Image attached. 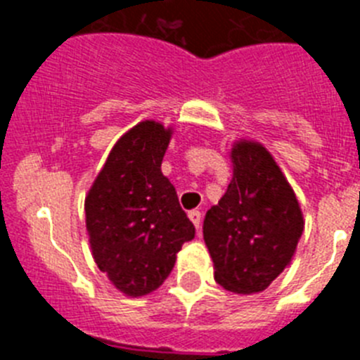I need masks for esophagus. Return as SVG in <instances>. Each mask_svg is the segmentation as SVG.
<instances>
[{
	"instance_id": "1",
	"label": "esophagus",
	"mask_w": 360,
	"mask_h": 360,
	"mask_svg": "<svg viewBox=\"0 0 360 360\" xmlns=\"http://www.w3.org/2000/svg\"><path fill=\"white\" fill-rule=\"evenodd\" d=\"M189 219L195 224L196 229H200V225H202V212L200 211H191L189 212Z\"/></svg>"
}]
</instances>
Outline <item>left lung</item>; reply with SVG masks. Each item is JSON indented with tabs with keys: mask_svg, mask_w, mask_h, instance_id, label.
Masks as SVG:
<instances>
[{
	"mask_svg": "<svg viewBox=\"0 0 360 360\" xmlns=\"http://www.w3.org/2000/svg\"><path fill=\"white\" fill-rule=\"evenodd\" d=\"M232 180L203 219L214 279L234 294L263 292L290 265L303 212L274 157L259 142L231 148Z\"/></svg>",
	"mask_w": 360,
	"mask_h": 360,
	"instance_id": "1",
	"label": "left lung"
}]
</instances>
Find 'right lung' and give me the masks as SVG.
<instances>
[{"label": "right lung", "instance_id": "1", "mask_svg": "<svg viewBox=\"0 0 360 360\" xmlns=\"http://www.w3.org/2000/svg\"><path fill=\"white\" fill-rule=\"evenodd\" d=\"M173 128L142 120L120 136L84 200L94 259L129 297L157 290L195 225L178 203L162 158Z\"/></svg>", "mask_w": 360, "mask_h": 360}]
</instances>
